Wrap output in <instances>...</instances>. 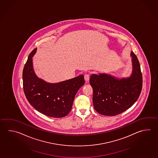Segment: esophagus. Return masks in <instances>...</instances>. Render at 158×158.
<instances>
[{"mask_svg": "<svg viewBox=\"0 0 158 158\" xmlns=\"http://www.w3.org/2000/svg\"><path fill=\"white\" fill-rule=\"evenodd\" d=\"M84 78H85V80L86 81V82H88L89 81V76L87 74H86L84 76Z\"/></svg>", "mask_w": 158, "mask_h": 158, "instance_id": "34e87169", "label": "esophagus"}]
</instances>
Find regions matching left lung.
I'll return each instance as SVG.
<instances>
[{"instance_id": "1", "label": "left lung", "mask_w": 158, "mask_h": 158, "mask_svg": "<svg viewBox=\"0 0 158 158\" xmlns=\"http://www.w3.org/2000/svg\"><path fill=\"white\" fill-rule=\"evenodd\" d=\"M131 56L132 73L130 77L119 79L105 73L90 76L94 107L101 115L115 116L124 112L140 95L143 86L140 65L134 52H131Z\"/></svg>"}]
</instances>
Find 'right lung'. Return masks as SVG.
<instances>
[{
  "instance_id": "right-lung-1",
  "label": "right lung",
  "mask_w": 158,
  "mask_h": 158,
  "mask_svg": "<svg viewBox=\"0 0 158 158\" xmlns=\"http://www.w3.org/2000/svg\"><path fill=\"white\" fill-rule=\"evenodd\" d=\"M37 48L29 55L23 71L24 92L27 100L38 111L52 118H63L72 109L75 95L85 84L83 75L59 83H51L35 74L32 57Z\"/></svg>"
}]
</instances>
